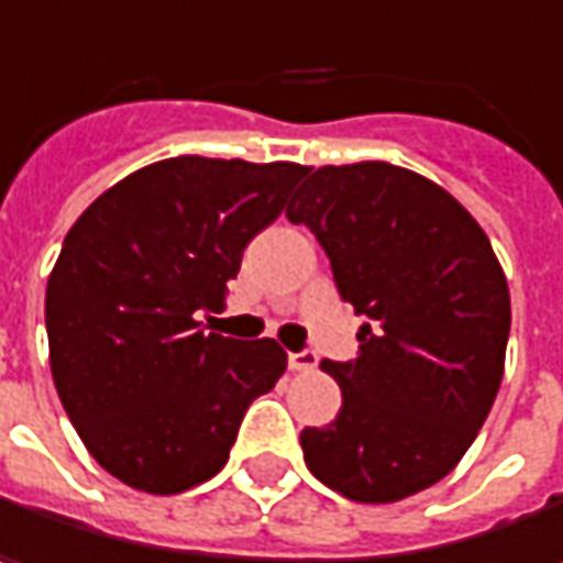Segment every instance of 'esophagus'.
<instances>
[{
  "label": "esophagus",
  "mask_w": 563,
  "mask_h": 563,
  "mask_svg": "<svg viewBox=\"0 0 563 563\" xmlns=\"http://www.w3.org/2000/svg\"><path fill=\"white\" fill-rule=\"evenodd\" d=\"M316 362H319V355L316 352H289V368L292 372H312L316 368Z\"/></svg>",
  "instance_id": "1"
}]
</instances>
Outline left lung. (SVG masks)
<instances>
[{"instance_id":"obj_1","label":"left lung","mask_w":563,"mask_h":563,"mask_svg":"<svg viewBox=\"0 0 563 563\" xmlns=\"http://www.w3.org/2000/svg\"><path fill=\"white\" fill-rule=\"evenodd\" d=\"M286 218L322 244L368 322L329 427L299 433L309 473L352 503H400L440 483L486 423L506 372L508 283L486 231L437 181L391 163L322 166Z\"/></svg>"}]
</instances>
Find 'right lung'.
I'll return each instance as SVG.
<instances>
[{"mask_svg": "<svg viewBox=\"0 0 563 563\" xmlns=\"http://www.w3.org/2000/svg\"><path fill=\"white\" fill-rule=\"evenodd\" d=\"M296 163L175 156L107 188L67 231L45 292L57 397L120 483L175 496L211 479L254 397L286 372L274 339L208 332ZM211 322V316H208Z\"/></svg>", "mask_w": 563, "mask_h": 563, "instance_id": "1", "label": "right lung"}]
</instances>
